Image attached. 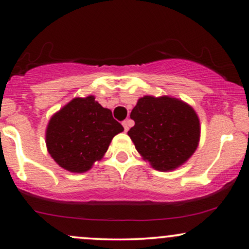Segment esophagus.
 I'll list each match as a JSON object with an SVG mask.
<instances>
[{"mask_svg": "<svg viewBox=\"0 0 249 249\" xmlns=\"http://www.w3.org/2000/svg\"><path fill=\"white\" fill-rule=\"evenodd\" d=\"M122 125H124V131H128L129 130V127H130V122H129V121H124V122H122Z\"/></svg>", "mask_w": 249, "mask_h": 249, "instance_id": "1", "label": "esophagus"}]
</instances>
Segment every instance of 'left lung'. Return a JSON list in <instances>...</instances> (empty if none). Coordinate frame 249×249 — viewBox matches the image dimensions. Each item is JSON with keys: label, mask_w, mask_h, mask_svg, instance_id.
I'll list each match as a JSON object with an SVG mask.
<instances>
[{"label": "left lung", "mask_w": 249, "mask_h": 249, "mask_svg": "<svg viewBox=\"0 0 249 249\" xmlns=\"http://www.w3.org/2000/svg\"><path fill=\"white\" fill-rule=\"evenodd\" d=\"M130 118L135 125L129 137L142 160L158 171L179 168L198 147V115L179 98L146 95L137 101Z\"/></svg>", "instance_id": "1"}]
</instances>
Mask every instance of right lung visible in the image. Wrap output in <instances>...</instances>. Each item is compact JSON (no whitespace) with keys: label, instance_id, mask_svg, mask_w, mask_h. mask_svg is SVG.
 <instances>
[{"label":"right lung","instance_id":"obj_1","mask_svg":"<svg viewBox=\"0 0 249 249\" xmlns=\"http://www.w3.org/2000/svg\"><path fill=\"white\" fill-rule=\"evenodd\" d=\"M124 127L95 96L74 97L51 117L45 132L52 159L67 171L84 173L101 161Z\"/></svg>","mask_w":249,"mask_h":249}]
</instances>
